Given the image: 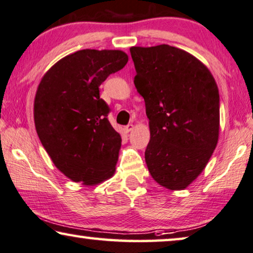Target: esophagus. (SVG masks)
Segmentation results:
<instances>
[{
    "instance_id": "esophagus-1",
    "label": "esophagus",
    "mask_w": 253,
    "mask_h": 253,
    "mask_svg": "<svg viewBox=\"0 0 253 253\" xmlns=\"http://www.w3.org/2000/svg\"><path fill=\"white\" fill-rule=\"evenodd\" d=\"M133 124H127V126H126V132H130V131H132L133 130Z\"/></svg>"
}]
</instances>
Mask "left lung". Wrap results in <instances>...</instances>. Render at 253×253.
Instances as JSON below:
<instances>
[{
    "label": "left lung",
    "mask_w": 253,
    "mask_h": 253,
    "mask_svg": "<svg viewBox=\"0 0 253 253\" xmlns=\"http://www.w3.org/2000/svg\"><path fill=\"white\" fill-rule=\"evenodd\" d=\"M134 85L145 100L151 139L145 151L157 184L184 189L204 170L219 135V91L210 71L178 47L132 46Z\"/></svg>",
    "instance_id": "8db88e82"
}]
</instances>
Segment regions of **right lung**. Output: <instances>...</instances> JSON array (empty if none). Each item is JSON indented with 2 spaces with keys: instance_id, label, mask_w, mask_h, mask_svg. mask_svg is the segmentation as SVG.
Here are the masks:
<instances>
[{
  "instance_id": "add662e5",
  "label": "right lung",
  "mask_w": 253,
  "mask_h": 253,
  "mask_svg": "<svg viewBox=\"0 0 253 253\" xmlns=\"http://www.w3.org/2000/svg\"><path fill=\"white\" fill-rule=\"evenodd\" d=\"M126 63L120 50H80L54 64L39 84L36 132L54 166L73 181L96 185L114 173L122 140L99 86Z\"/></svg>"
}]
</instances>
